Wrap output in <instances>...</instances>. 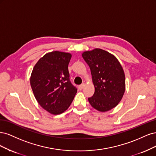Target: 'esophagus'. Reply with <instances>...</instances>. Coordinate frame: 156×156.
<instances>
[{
	"instance_id": "1",
	"label": "esophagus",
	"mask_w": 156,
	"mask_h": 156,
	"mask_svg": "<svg viewBox=\"0 0 156 156\" xmlns=\"http://www.w3.org/2000/svg\"><path fill=\"white\" fill-rule=\"evenodd\" d=\"M84 87H85V84H84V83H82V84L79 85V86H78V89H79L80 90H82V89H83L84 88Z\"/></svg>"
}]
</instances>
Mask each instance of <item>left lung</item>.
I'll return each mask as SVG.
<instances>
[{"instance_id":"obj_1","label":"left lung","mask_w":156,"mask_h":156,"mask_svg":"<svg viewBox=\"0 0 156 156\" xmlns=\"http://www.w3.org/2000/svg\"><path fill=\"white\" fill-rule=\"evenodd\" d=\"M91 69L94 86L93 96L88 98L91 106L105 112L116 107L125 91V75L118 59L100 48L82 54Z\"/></svg>"}]
</instances>
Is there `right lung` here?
<instances>
[{
	"label": "right lung",
	"instance_id": "1",
	"mask_svg": "<svg viewBox=\"0 0 156 156\" xmlns=\"http://www.w3.org/2000/svg\"><path fill=\"white\" fill-rule=\"evenodd\" d=\"M71 54L54 51L40 58L35 65L30 85L35 98L41 106L53 115L68 109L77 89L69 78L68 65Z\"/></svg>",
	"mask_w": 156,
	"mask_h": 156
}]
</instances>
